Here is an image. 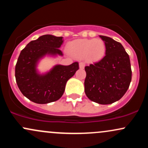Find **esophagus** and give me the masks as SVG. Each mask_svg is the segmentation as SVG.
Wrapping results in <instances>:
<instances>
[{
    "label": "esophagus",
    "instance_id": "esophagus-1",
    "mask_svg": "<svg viewBox=\"0 0 148 148\" xmlns=\"http://www.w3.org/2000/svg\"><path fill=\"white\" fill-rule=\"evenodd\" d=\"M79 67L80 69H84L85 67V63L84 62H79Z\"/></svg>",
    "mask_w": 148,
    "mask_h": 148
}]
</instances>
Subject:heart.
Segmentation results:
<instances>
[{
    "label": "heart",
    "mask_w": 148,
    "mask_h": 148,
    "mask_svg": "<svg viewBox=\"0 0 148 148\" xmlns=\"http://www.w3.org/2000/svg\"><path fill=\"white\" fill-rule=\"evenodd\" d=\"M67 50L74 57L95 62L104 57L106 47L101 39H79L69 43Z\"/></svg>",
    "instance_id": "heart-1"
}]
</instances>
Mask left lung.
Listing matches in <instances>:
<instances>
[{
  "mask_svg": "<svg viewBox=\"0 0 148 148\" xmlns=\"http://www.w3.org/2000/svg\"><path fill=\"white\" fill-rule=\"evenodd\" d=\"M106 47V56L85 67V92L88 99L110 104L123 97L132 81L130 56L123 46L111 37L99 35Z\"/></svg>",
  "mask_w": 148,
  "mask_h": 148,
  "instance_id": "8db88e82",
  "label": "left lung"
}]
</instances>
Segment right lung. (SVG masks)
Segmentation results:
<instances>
[{"instance_id":"add662e5","label":"right lung","mask_w":148,"mask_h":148,"mask_svg":"<svg viewBox=\"0 0 148 148\" xmlns=\"http://www.w3.org/2000/svg\"><path fill=\"white\" fill-rule=\"evenodd\" d=\"M62 37L45 35L33 40L20 53L15 67V78L20 91L37 103H48L58 100L63 95L67 81L79 69L77 62L70 65L58 64L50 72L40 74L37 62L45 55H60Z\"/></svg>"}]
</instances>
